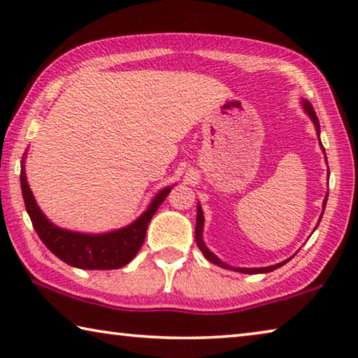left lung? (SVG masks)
I'll use <instances>...</instances> for the list:
<instances>
[{"instance_id":"1","label":"left lung","mask_w":358,"mask_h":358,"mask_svg":"<svg viewBox=\"0 0 358 358\" xmlns=\"http://www.w3.org/2000/svg\"><path fill=\"white\" fill-rule=\"evenodd\" d=\"M303 107H305L306 113L313 118L314 124H316V128H317V136H319V129H320L319 128V118H317L316 112H314V107L311 106V102H308V101H303ZM325 203H327V197H325V201H324V210H325ZM202 227H203V213H202L201 207H199V205H197V220H196V241H197V246H199V250L202 251L203 256L210 260V262H213L215 265H220V266H222V268L235 270V271H240V273H246V275H256V273H268V271H273L276 268H280V266H282L284 264L287 262V260H284V262H281V264H276V265H271V266H265V268H234V266H229L227 264L221 262V260L217 259L213 252L208 251V248L203 245V241H202Z\"/></svg>"}]
</instances>
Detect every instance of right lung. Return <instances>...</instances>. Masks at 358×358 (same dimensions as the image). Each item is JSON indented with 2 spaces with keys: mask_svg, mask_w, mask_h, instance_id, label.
Wrapping results in <instances>:
<instances>
[{
  "mask_svg": "<svg viewBox=\"0 0 358 358\" xmlns=\"http://www.w3.org/2000/svg\"><path fill=\"white\" fill-rule=\"evenodd\" d=\"M20 185L29 220L42 243L63 262L85 270H113L129 264L143 245L151 217L171 192V187H166L157 194L150 208L128 227L104 235H85L53 226L42 215L29 191L25 171L20 173Z\"/></svg>",
  "mask_w": 358,
  "mask_h": 358,
  "instance_id": "obj_1",
  "label": "right lung"
}]
</instances>
